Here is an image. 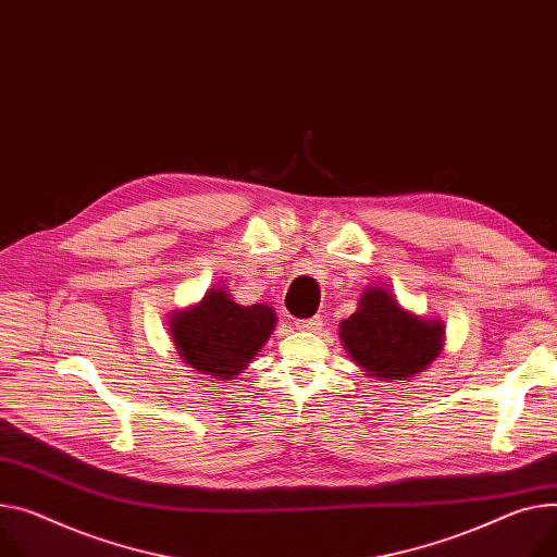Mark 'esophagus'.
Segmentation results:
<instances>
[{"instance_id":"esophagus-1","label":"esophagus","mask_w":557,"mask_h":557,"mask_svg":"<svg viewBox=\"0 0 557 557\" xmlns=\"http://www.w3.org/2000/svg\"><path fill=\"white\" fill-rule=\"evenodd\" d=\"M294 325L301 332H317L321 327V319L314 317V319H306V321H294Z\"/></svg>"}]
</instances>
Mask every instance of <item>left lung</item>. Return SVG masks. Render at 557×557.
<instances>
[{"label":"left lung","instance_id":"8db88e82","mask_svg":"<svg viewBox=\"0 0 557 557\" xmlns=\"http://www.w3.org/2000/svg\"><path fill=\"white\" fill-rule=\"evenodd\" d=\"M350 359L379 381L417 376L431 366L446 341L442 319L406 310L391 287L368 285L355 314L338 325Z\"/></svg>","mask_w":557,"mask_h":557}]
</instances>
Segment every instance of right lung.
Returning <instances> with one entry per match:
<instances>
[{"mask_svg": "<svg viewBox=\"0 0 557 557\" xmlns=\"http://www.w3.org/2000/svg\"><path fill=\"white\" fill-rule=\"evenodd\" d=\"M276 312L265 304L240 306L227 287H211L198 304L169 314L181 359L211 381H232L268 344Z\"/></svg>", "mask_w": 557, "mask_h": 557, "instance_id": "right-lung-1", "label": "right lung"}]
</instances>
